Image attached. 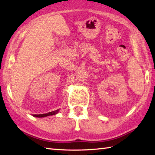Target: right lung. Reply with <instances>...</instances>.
I'll list each match as a JSON object with an SVG mask.
<instances>
[{
    "label": "right lung",
    "instance_id": "right-lung-1",
    "mask_svg": "<svg viewBox=\"0 0 155 155\" xmlns=\"http://www.w3.org/2000/svg\"><path fill=\"white\" fill-rule=\"evenodd\" d=\"M59 112V109L56 110V111H51L49 113H47V114H39V115H33L34 117H46L48 116V115H55L57 113Z\"/></svg>",
    "mask_w": 155,
    "mask_h": 155
}]
</instances>
